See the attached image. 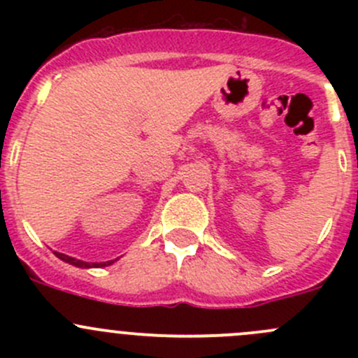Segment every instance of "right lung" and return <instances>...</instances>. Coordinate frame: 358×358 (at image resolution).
<instances>
[{
    "instance_id": "right-lung-1",
    "label": "right lung",
    "mask_w": 358,
    "mask_h": 358,
    "mask_svg": "<svg viewBox=\"0 0 358 358\" xmlns=\"http://www.w3.org/2000/svg\"><path fill=\"white\" fill-rule=\"evenodd\" d=\"M57 258H60L62 262L69 263V265H74V266H79V268H93V266H107V265H112L114 262H103V263H88V262H81V259H76L72 258V256H67V255H62V252H55Z\"/></svg>"
}]
</instances>
